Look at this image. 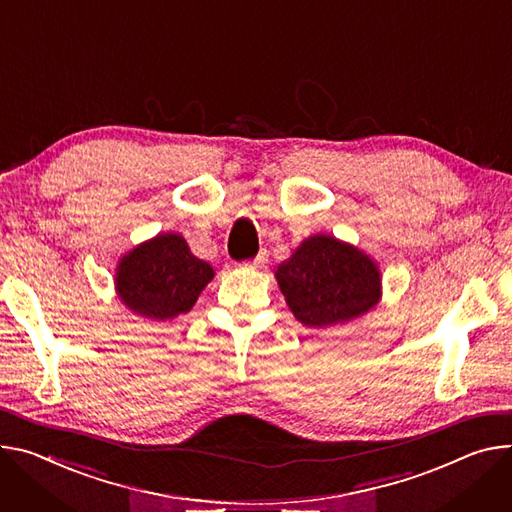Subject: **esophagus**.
<instances>
[{"label": "esophagus", "mask_w": 512, "mask_h": 512, "mask_svg": "<svg viewBox=\"0 0 512 512\" xmlns=\"http://www.w3.org/2000/svg\"><path fill=\"white\" fill-rule=\"evenodd\" d=\"M265 263H267V257H265V253H261V255H257L249 265L255 267V269H259V267H265Z\"/></svg>", "instance_id": "34e87169"}]
</instances>
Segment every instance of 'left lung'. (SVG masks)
<instances>
[{"instance_id": "left-lung-1", "label": "left lung", "mask_w": 512, "mask_h": 512, "mask_svg": "<svg viewBox=\"0 0 512 512\" xmlns=\"http://www.w3.org/2000/svg\"><path fill=\"white\" fill-rule=\"evenodd\" d=\"M294 316L327 329L367 314L382 298L376 261L331 235L308 237L275 271Z\"/></svg>"}]
</instances>
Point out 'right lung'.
Here are the masks:
<instances>
[{"label":"right lung","mask_w":512,"mask_h":512,"mask_svg":"<svg viewBox=\"0 0 512 512\" xmlns=\"http://www.w3.org/2000/svg\"><path fill=\"white\" fill-rule=\"evenodd\" d=\"M212 277V265L198 259L181 235L161 232L120 259L114 280L128 310L171 320L192 310Z\"/></svg>","instance_id":"obj_1"}]
</instances>
